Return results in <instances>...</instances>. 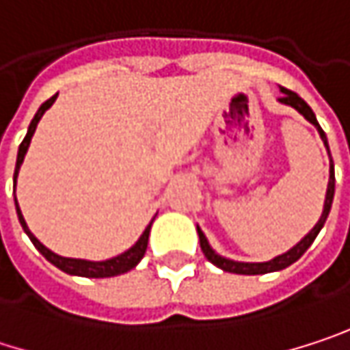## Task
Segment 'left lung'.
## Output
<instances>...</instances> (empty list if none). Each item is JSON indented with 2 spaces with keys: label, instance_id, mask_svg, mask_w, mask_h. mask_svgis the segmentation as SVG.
I'll use <instances>...</instances> for the list:
<instances>
[{
  "label": "left lung",
  "instance_id": "obj_1",
  "mask_svg": "<svg viewBox=\"0 0 350 350\" xmlns=\"http://www.w3.org/2000/svg\"><path fill=\"white\" fill-rule=\"evenodd\" d=\"M280 101L282 103H286V105H292L296 111H300L312 125L318 127V133H320V137H322V142H324V146H326V150H328V144H326V135H324V131L320 129V125H318V121H316L314 113H312V109L306 105V101L304 99H300L294 91H290V89H284L282 87V97H280ZM332 198H334V168H332V158H330V178H328V188H326V200H324V211H322V215H320V219H318V223L314 225V229L300 241L298 245H294L288 253H284V255H278V257H273L271 261H265V263H241V261H233V259H225V257H221V255H217L213 249H211V245L206 241V237H204V233L198 229V239H200V249H202V253H204V257L213 263V265H217V267H221V269H225V271H231V273H243V275H259V273H269V271H280V269H284V267H288V265H292L294 261H298L302 255H304V251L312 245V241L316 239V235L320 233V229L324 227V223H326V217H328V213H330V206H332Z\"/></svg>",
  "mask_w": 350,
  "mask_h": 350
}]
</instances>
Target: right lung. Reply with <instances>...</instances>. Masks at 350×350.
<instances>
[{
    "label": "right lung",
    "mask_w": 350,
    "mask_h": 350,
    "mask_svg": "<svg viewBox=\"0 0 350 350\" xmlns=\"http://www.w3.org/2000/svg\"><path fill=\"white\" fill-rule=\"evenodd\" d=\"M56 97H58V95H54V97H50L46 103H42L40 109H38V113L34 115V119H32V123H30V127H28V133H26V137H24V142L20 144V150H18V162H16L14 180L18 178V170H20V166H22V162H24V156H26V152H28V146H30V139H32V135H34L36 125H38L40 117L44 115V111H46L48 107L56 101ZM16 211H18L20 225L24 227L26 235L30 237V241L34 243L36 249H38L50 263H54L58 269H62V271H66V273H70V275H83V278H111V275L125 273V271L133 269V267L142 261V257H144V253H146V249H148V237H150L152 223L146 227V231H144V235L137 239V243L133 245L131 249H127L125 253L113 257V259H107V261H85V259L60 257V255L52 253L48 247H44V245L40 243L34 235L30 233V229H28V225H26V221H24V217H22V211H20V206H18V200H16Z\"/></svg>",
    "instance_id": "add662e5"
}]
</instances>
